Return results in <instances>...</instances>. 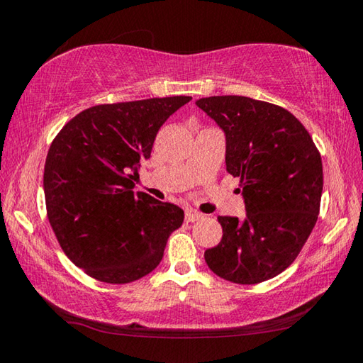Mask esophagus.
I'll use <instances>...</instances> for the list:
<instances>
[{
	"mask_svg": "<svg viewBox=\"0 0 363 363\" xmlns=\"http://www.w3.org/2000/svg\"><path fill=\"white\" fill-rule=\"evenodd\" d=\"M201 218V214L199 213V211H195V210H187L186 211V220L187 223H195V220H200Z\"/></svg>",
	"mask_w": 363,
	"mask_h": 363,
	"instance_id": "1",
	"label": "esophagus"
}]
</instances>
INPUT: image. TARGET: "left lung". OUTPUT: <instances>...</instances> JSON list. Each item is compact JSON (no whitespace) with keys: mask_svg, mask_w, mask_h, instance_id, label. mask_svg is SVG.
<instances>
[{"mask_svg":"<svg viewBox=\"0 0 363 363\" xmlns=\"http://www.w3.org/2000/svg\"><path fill=\"white\" fill-rule=\"evenodd\" d=\"M225 134V168L240 177L247 216H219L223 238L205 251L220 279L255 285L296 259L320 211L322 158L296 116L245 96L196 101Z\"/></svg>","mask_w":363,"mask_h":363,"instance_id":"1","label":"left lung"}]
</instances>
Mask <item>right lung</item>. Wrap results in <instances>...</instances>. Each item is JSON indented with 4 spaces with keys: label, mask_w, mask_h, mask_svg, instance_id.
Masks as SVG:
<instances>
[{
    "label": "right lung",
    "mask_w": 363,
    "mask_h": 363,
    "mask_svg": "<svg viewBox=\"0 0 363 363\" xmlns=\"http://www.w3.org/2000/svg\"><path fill=\"white\" fill-rule=\"evenodd\" d=\"M189 101L94 106L54 138L43 176L48 219L67 257L89 277L115 285L143 279L182 225L179 206L133 189L158 130Z\"/></svg>",
    "instance_id": "1"
}]
</instances>
